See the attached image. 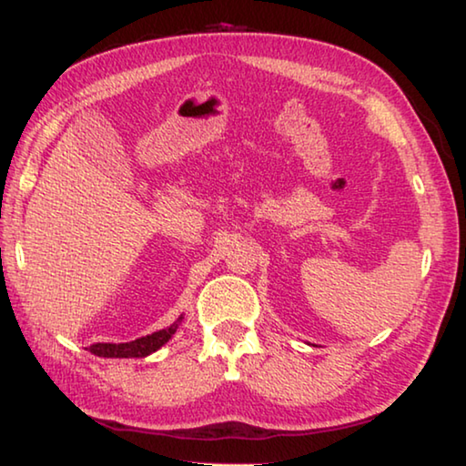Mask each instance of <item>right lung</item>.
<instances>
[{
  "label": "right lung",
  "instance_id": "right-lung-1",
  "mask_svg": "<svg viewBox=\"0 0 466 466\" xmlns=\"http://www.w3.org/2000/svg\"><path fill=\"white\" fill-rule=\"evenodd\" d=\"M179 321H182V317L174 325H169L167 329H159L151 333V336L127 341V344H94L89 346V352L102 358H145L157 352L163 344H167L176 333Z\"/></svg>",
  "mask_w": 466,
  "mask_h": 466
}]
</instances>
